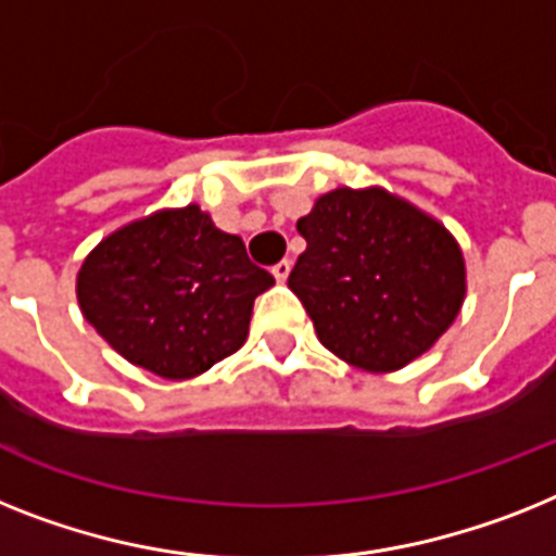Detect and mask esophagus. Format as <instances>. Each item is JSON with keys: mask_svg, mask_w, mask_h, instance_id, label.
I'll return each mask as SVG.
<instances>
[{"mask_svg": "<svg viewBox=\"0 0 556 556\" xmlns=\"http://www.w3.org/2000/svg\"><path fill=\"white\" fill-rule=\"evenodd\" d=\"M289 273H292V261H287V258H283V261H278V264H275V267H273V275H275V281H287V278H289Z\"/></svg>", "mask_w": 556, "mask_h": 556, "instance_id": "esophagus-1", "label": "esophagus"}]
</instances>
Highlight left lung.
I'll list each match as a JSON object with an SVG mask.
<instances>
[{"mask_svg":"<svg viewBox=\"0 0 556 556\" xmlns=\"http://www.w3.org/2000/svg\"><path fill=\"white\" fill-rule=\"evenodd\" d=\"M306 250L289 273L329 352L366 371H394L432 350L466 298L457 241L392 192L338 190L298 218Z\"/></svg>","mask_w":556,"mask_h":556,"instance_id":"obj_1","label":"left lung"}]
</instances>
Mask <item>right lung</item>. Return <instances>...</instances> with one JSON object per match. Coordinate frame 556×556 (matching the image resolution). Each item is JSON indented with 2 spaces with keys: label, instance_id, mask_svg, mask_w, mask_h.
<instances>
[{
  "label": "right lung",
  "instance_id": "obj_1",
  "mask_svg": "<svg viewBox=\"0 0 556 556\" xmlns=\"http://www.w3.org/2000/svg\"><path fill=\"white\" fill-rule=\"evenodd\" d=\"M275 283L244 241L199 204L108 236L76 278L81 315L122 357L159 378H195L244 346L252 304Z\"/></svg>",
  "mask_w": 556,
  "mask_h": 556
}]
</instances>
